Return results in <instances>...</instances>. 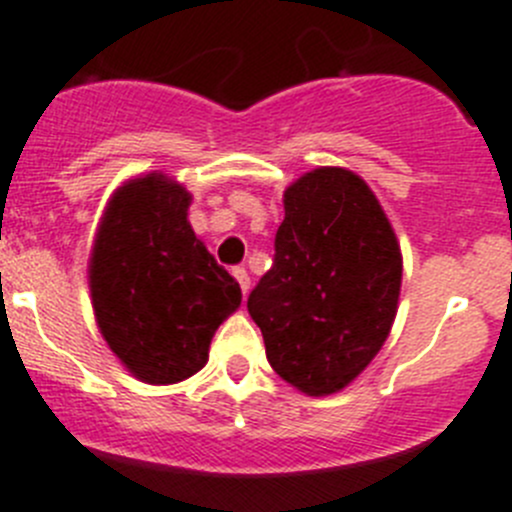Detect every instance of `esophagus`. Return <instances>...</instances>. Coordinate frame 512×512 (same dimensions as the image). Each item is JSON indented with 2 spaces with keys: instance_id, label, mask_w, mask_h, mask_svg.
Listing matches in <instances>:
<instances>
[{
  "instance_id": "esophagus-1",
  "label": "esophagus",
  "mask_w": 512,
  "mask_h": 512,
  "mask_svg": "<svg viewBox=\"0 0 512 512\" xmlns=\"http://www.w3.org/2000/svg\"><path fill=\"white\" fill-rule=\"evenodd\" d=\"M233 276H236V281L241 284V292L243 297L248 294V289H251V276H248L246 269H233Z\"/></svg>"
}]
</instances>
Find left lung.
I'll list each match as a JSON object with an SVG mask.
<instances>
[{
    "label": "left lung",
    "mask_w": 512,
    "mask_h": 512,
    "mask_svg": "<svg viewBox=\"0 0 512 512\" xmlns=\"http://www.w3.org/2000/svg\"><path fill=\"white\" fill-rule=\"evenodd\" d=\"M274 266L248 297L266 358L307 396L358 378L391 335L403 256L368 182L317 167L284 190Z\"/></svg>",
    "instance_id": "8db88e82"
}]
</instances>
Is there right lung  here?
Here are the masks:
<instances>
[{
  "mask_svg": "<svg viewBox=\"0 0 512 512\" xmlns=\"http://www.w3.org/2000/svg\"><path fill=\"white\" fill-rule=\"evenodd\" d=\"M192 195L154 170L116 187L88 259L96 325L134 378L172 386L208 363L215 330L241 307V287L195 236Z\"/></svg>",
  "mask_w": 512,
  "mask_h": 512,
  "instance_id": "obj_1",
  "label": "right lung"
}]
</instances>
